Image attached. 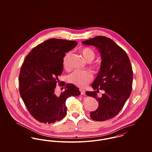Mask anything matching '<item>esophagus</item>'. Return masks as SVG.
<instances>
[{
  "instance_id": "esophagus-1",
  "label": "esophagus",
  "mask_w": 152,
  "mask_h": 152,
  "mask_svg": "<svg viewBox=\"0 0 152 152\" xmlns=\"http://www.w3.org/2000/svg\"><path fill=\"white\" fill-rule=\"evenodd\" d=\"M80 92H81V94L83 95H86V91L84 90V89H80Z\"/></svg>"
}]
</instances>
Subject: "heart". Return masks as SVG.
I'll list each match as a JSON object with an SVG mask.
<instances>
[{
  "label": "heart",
  "instance_id": "obj_1",
  "mask_svg": "<svg viewBox=\"0 0 152 152\" xmlns=\"http://www.w3.org/2000/svg\"><path fill=\"white\" fill-rule=\"evenodd\" d=\"M80 53L82 54L84 59L87 62H91L95 57L96 54L93 49L89 47H84L80 50ZM70 53H67L63 59V66L65 69L69 68L68 60ZM93 67L95 68H99V65L94 64ZM92 79V74L89 71L77 69L72 72L68 77V81L78 87H84L86 86Z\"/></svg>",
  "mask_w": 152,
  "mask_h": 152
}]
</instances>
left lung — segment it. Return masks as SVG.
I'll use <instances>...</instances> for the list:
<instances>
[{
	"label": "left lung",
	"instance_id": "1",
	"mask_svg": "<svg viewBox=\"0 0 152 152\" xmlns=\"http://www.w3.org/2000/svg\"><path fill=\"white\" fill-rule=\"evenodd\" d=\"M82 43L96 47L102 59L100 71L92 87L94 90H104L105 93L98 98L95 91L86 92L99 103L90 116L96 121L112 119L121 110L132 91L133 71L129 58L121 47L105 36H96Z\"/></svg>",
	"mask_w": 152,
	"mask_h": 152
}]
</instances>
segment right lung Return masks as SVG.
<instances>
[{
	"label": "right lung",
	"instance_id": "1",
	"mask_svg": "<svg viewBox=\"0 0 152 152\" xmlns=\"http://www.w3.org/2000/svg\"><path fill=\"white\" fill-rule=\"evenodd\" d=\"M77 44L50 39L33 48L22 64L19 77L20 94L29 113L40 122L49 124L63 119L66 113V99L81 94L71 84H66L60 96L54 94L58 77L63 70L65 53Z\"/></svg>",
	"mask_w": 152,
	"mask_h": 152
}]
</instances>
